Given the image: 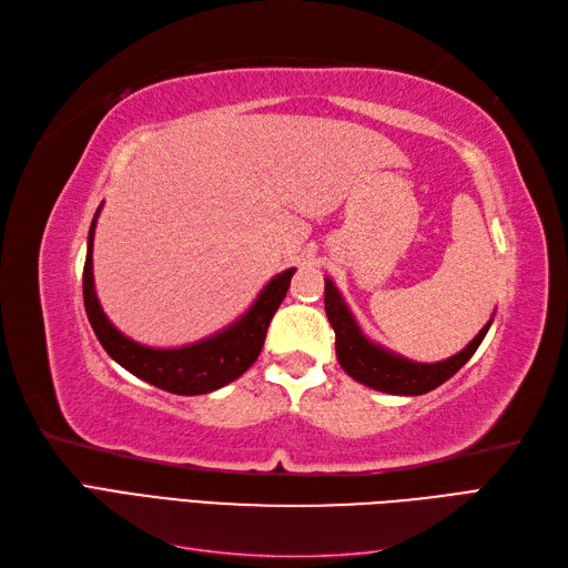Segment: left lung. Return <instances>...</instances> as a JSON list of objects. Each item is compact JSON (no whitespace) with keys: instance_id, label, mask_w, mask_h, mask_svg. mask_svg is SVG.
<instances>
[{"instance_id":"8db88e82","label":"left lung","mask_w":568,"mask_h":568,"mask_svg":"<svg viewBox=\"0 0 568 568\" xmlns=\"http://www.w3.org/2000/svg\"><path fill=\"white\" fill-rule=\"evenodd\" d=\"M324 311L334 326L336 357L343 372L359 384L390 395H422L448 382L467 365V359L476 353L493 324V320H488L484 329L469 341V346L457 355L440 359V363H415V359L384 348L382 343L372 341L359 329L348 303L343 301L341 291L329 277H324Z\"/></svg>"}]
</instances>
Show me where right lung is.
<instances>
[{"label":"right lung","instance_id":"right-lung-1","mask_svg":"<svg viewBox=\"0 0 568 568\" xmlns=\"http://www.w3.org/2000/svg\"><path fill=\"white\" fill-rule=\"evenodd\" d=\"M99 213L101 205L94 213L88 236V257H84L82 272V298L88 320L104 351L120 367L134 374L136 379L178 395L213 393L239 379L255 363L257 355H261L270 320L282 305L296 267H288L280 272L277 277H272L251 303L248 311L242 317H236L232 324H227L225 329L201 341L186 343V346L151 348L120 332L99 303L92 270V246Z\"/></svg>","mask_w":568,"mask_h":568}]
</instances>
